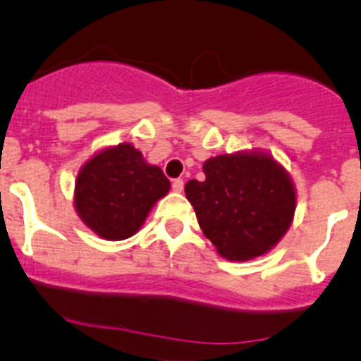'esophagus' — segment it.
<instances>
[{
	"instance_id": "1",
	"label": "esophagus",
	"mask_w": 361,
	"mask_h": 361,
	"mask_svg": "<svg viewBox=\"0 0 361 361\" xmlns=\"http://www.w3.org/2000/svg\"><path fill=\"white\" fill-rule=\"evenodd\" d=\"M171 187H173L174 192H181V190H183V180H180V178H176V180H173V183H171Z\"/></svg>"
}]
</instances>
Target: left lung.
I'll return each instance as SVG.
<instances>
[{
  "mask_svg": "<svg viewBox=\"0 0 361 361\" xmlns=\"http://www.w3.org/2000/svg\"><path fill=\"white\" fill-rule=\"evenodd\" d=\"M206 178L185 194L204 236L229 261H248L279 243L293 222L296 194L284 167L266 153H233L206 160Z\"/></svg>",
  "mask_w": 361,
  "mask_h": 361,
  "instance_id": "obj_1",
  "label": "left lung"
}]
</instances>
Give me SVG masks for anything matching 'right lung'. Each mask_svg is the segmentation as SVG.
Wrapping results in <instances>:
<instances>
[{"label":"right lung","mask_w":361,"mask_h":361,"mask_svg":"<svg viewBox=\"0 0 361 361\" xmlns=\"http://www.w3.org/2000/svg\"><path fill=\"white\" fill-rule=\"evenodd\" d=\"M171 183L162 169L123 142L87 160L77 174L75 209L82 222L104 240H127L139 231Z\"/></svg>","instance_id":"right-lung-1"}]
</instances>
